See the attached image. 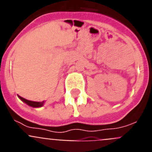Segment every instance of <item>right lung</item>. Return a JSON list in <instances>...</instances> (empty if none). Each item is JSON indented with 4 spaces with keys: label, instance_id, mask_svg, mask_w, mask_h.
Returning <instances> with one entry per match:
<instances>
[{
    "label": "right lung",
    "instance_id": "add662e5",
    "mask_svg": "<svg viewBox=\"0 0 152 152\" xmlns=\"http://www.w3.org/2000/svg\"><path fill=\"white\" fill-rule=\"evenodd\" d=\"M19 98L22 100L23 102H24L25 103H26L27 105H29V107H34V108H39V107H42L44 105L45 103V101H42V102H35V101H31V100H28L25 98H23L21 96H18Z\"/></svg>",
    "mask_w": 152,
    "mask_h": 152
}]
</instances>
